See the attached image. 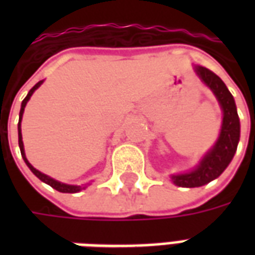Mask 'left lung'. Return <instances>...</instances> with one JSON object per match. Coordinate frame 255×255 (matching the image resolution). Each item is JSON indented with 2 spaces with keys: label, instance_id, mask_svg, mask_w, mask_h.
<instances>
[{
  "label": "left lung",
  "instance_id": "left-lung-1",
  "mask_svg": "<svg viewBox=\"0 0 255 255\" xmlns=\"http://www.w3.org/2000/svg\"><path fill=\"white\" fill-rule=\"evenodd\" d=\"M195 72L203 83L213 91L219 101L223 109V124L217 142L203 155L197 168L187 173L172 175V182L179 187H201L217 179L225 171V168L230 165L241 138V123L236 112L235 100L224 82L205 67L197 65Z\"/></svg>",
  "mask_w": 255,
  "mask_h": 255
}]
</instances>
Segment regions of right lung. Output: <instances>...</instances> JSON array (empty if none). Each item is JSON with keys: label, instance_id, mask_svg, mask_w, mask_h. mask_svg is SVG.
I'll return each instance as SVG.
<instances>
[{"label": "right lung", "instance_id": "right-lung-1", "mask_svg": "<svg viewBox=\"0 0 255 255\" xmlns=\"http://www.w3.org/2000/svg\"><path fill=\"white\" fill-rule=\"evenodd\" d=\"M42 83H43V80L38 82V83H36L35 86L28 91L27 97H25L24 100H23V102H21V109H20V115H19V124H17V131H19V147H20V151H21V157H23V160H24V162L27 164V166L31 169V172H32L38 179H41L42 182H45L46 184H49V186L54 188V190H57V191L60 192H71V194L82 191V190H84V188L87 187V184H84V186L83 184H82V186H72V184H65V183L57 182V180H54L53 177L47 176V175H45V173H42V172H39L38 169H35V168L28 162V160L25 158L24 144H23V138H21V126H20V123H21V117H23V113H24V108L25 105H27V102H28V100L31 98V95L34 94V91H35V90L38 89Z\"/></svg>", "mask_w": 255, "mask_h": 255}]
</instances>
